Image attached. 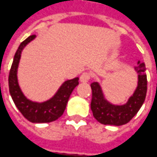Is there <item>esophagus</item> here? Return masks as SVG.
<instances>
[{
	"label": "esophagus",
	"mask_w": 157,
	"mask_h": 157,
	"mask_svg": "<svg viewBox=\"0 0 157 157\" xmlns=\"http://www.w3.org/2000/svg\"><path fill=\"white\" fill-rule=\"evenodd\" d=\"M90 79V74L87 73V72H84L79 78V80L81 83H87Z\"/></svg>",
	"instance_id": "34e87169"
}]
</instances>
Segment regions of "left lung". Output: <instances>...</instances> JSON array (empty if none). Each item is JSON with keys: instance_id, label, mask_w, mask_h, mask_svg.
<instances>
[{"instance_id": "1", "label": "left lung", "mask_w": 157, "mask_h": 157, "mask_svg": "<svg viewBox=\"0 0 157 157\" xmlns=\"http://www.w3.org/2000/svg\"><path fill=\"white\" fill-rule=\"evenodd\" d=\"M134 71L137 74L136 87L123 105H115L108 100L104 94L102 86L98 82L91 85L92 91L91 109L93 117L102 124L120 126L129 123L138 112L145 100L147 92V76L144 63L137 62Z\"/></svg>"}]
</instances>
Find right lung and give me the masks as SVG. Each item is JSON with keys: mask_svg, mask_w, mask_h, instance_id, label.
I'll use <instances>...</instances> for the list:
<instances>
[{"mask_svg": "<svg viewBox=\"0 0 157 157\" xmlns=\"http://www.w3.org/2000/svg\"><path fill=\"white\" fill-rule=\"evenodd\" d=\"M36 38L31 35L18 47L9 71L8 86L12 99L18 110L27 120L36 123H51L60 117L66 110L68 99L74 88L78 85V78L66 80L51 98L43 102H35L27 98L23 93L18 81V67L23 49Z\"/></svg>", "mask_w": 157, "mask_h": 157, "instance_id": "obj_1", "label": "right lung"}]
</instances>
